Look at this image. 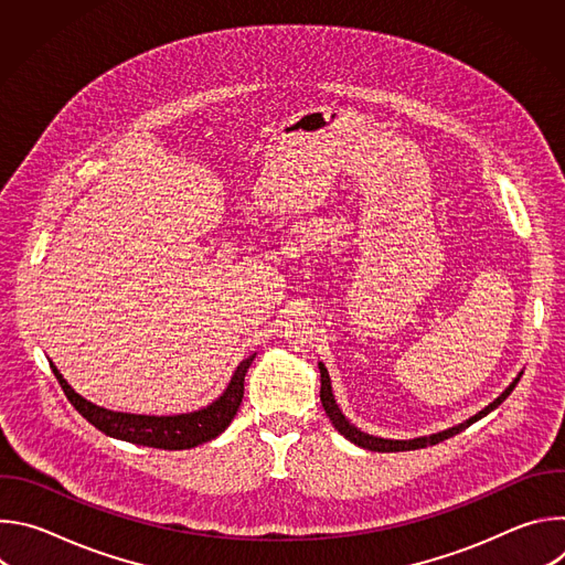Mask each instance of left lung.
<instances>
[{"instance_id":"left-lung-1","label":"left lung","mask_w":565,"mask_h":565,"mask_svg":"<svg viewBox=\"0 0 565 565\" xmlns=\"http://www.w3.org/2000/svg\"><path fill=\"white\" fill-rule=\"evenodd\" d=\"M319 375H321V388H319L321 407H324V412H327V416L331 418L333 427H335L347 440H351L353 445H358V447H362V449H369V451H412V449H423V447H429V445H438V443H443V440H447V438H451V436L465 431V429H467L469 425H473L476 420L486 418L490 412H494V409L501 405V402L514 391V386L519 384V380H521L523 373H519V377H516L494 402H490V405H488L486 409L478 412V414L471 416L469 420H465V423H460V425H456V427H451V429H445V431H438V434H431V436H420V438H414V440H388V438H377V436H371V434L360 431V429H358L355 425H351V423L347 420V416L340 412L338 402H335V395H333V388H331L329 371H327V366L321 364V362H319Z\"/></svg>"}]
</instances>
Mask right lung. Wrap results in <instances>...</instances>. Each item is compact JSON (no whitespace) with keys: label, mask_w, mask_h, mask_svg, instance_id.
Wrapping results in <instances>:
<instances>
[{"label":"right lung","mask_w":565,"mask_h":565,"mask_svg":"<svg viewBox=\"0 0 565 565\" xmlns=\"http://www.w3.org/2000/svg\"><path fill=\"white\" fill-rule=\"evenodd\" d=\"M257 353L246 358L241 362L225 386V391L212 402V405L192 412V414H179V416H138V414H122V412H111L105 407L94 405V402L85 399L79 393L71 388V384L62 377V373L55 369L51 362V369L68 397L75 412L87 418L96 429L103 434L127 440L134 445L142 447H153V449H192L196 445H203L218 434L227 429L232 418L236 416L241 399H244V377L253 364Z\"/></svg>","instance_id":"right-lung-1"}]
</instances>
